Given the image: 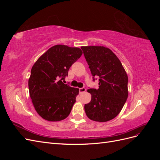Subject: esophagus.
<instances>
[{
    "instance_id": "obj_1",
    "label": "esophagus",
    "mask_w": 160,
    "mask_h": 160,
    "mask_svg": "<svg viewBox=\"0 0 160 160\" xmlns=\"http://www.w3.org/2000/svg\"><path fill=\"white\" fill-rule=\"evenodd\" d=\"M86 89L85 88H79V93H83L84 92H85Z\"/></svg>"
}]
</instances>
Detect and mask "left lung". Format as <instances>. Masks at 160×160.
<instances>
[{"instance_id": "left-lung-1", "label": "left lung", "mask_w": 160, "mask_h": 160, "mask_svg": "<svg viewBox=\"0 0 160 160\" xmlns=\"http://www.w3.org/2000/svg\"><path fill=\"white\" fill-rule=\"evenodd\" d=\"M91 74L99 77V89H89L91 100L85 105L88 117L95 122L114 119L128 97V77L122 62L113 51L103 46L81 47Z\"/></svg>"}]
</instances>
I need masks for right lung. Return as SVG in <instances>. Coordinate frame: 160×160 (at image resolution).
<instances>
[{
  "instance_id": "right-lung-1",
  "label": "right lung",
  "mask_w": 160,
  "mask_h": 160,
  "mask_svg": "<svg viewBox=\"0 0 160 160\" xmlns=\"http://www.w3.org/2000/svg\"><path fill=\"white\" fill-rule=\"evenodd\" d=\"M82 54L79 48L57 45L33 65L28 89L34 108L42 118L59 122L69 116L79 90L64 84L62 80Z\"/></svg>"
}]
</instances>
